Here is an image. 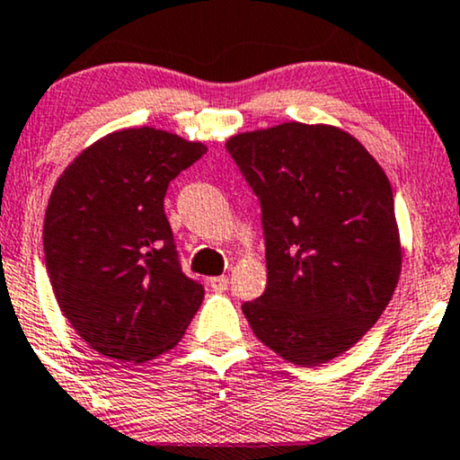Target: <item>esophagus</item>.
<instances>
[{
	"instance_id": "34e87169",
	"label": "esophagus",
	"mask_w": 460,
	"mask_h": 460,
	"mask_svg": "<svg viewBox=\"0 0 460 460\" xmlns=\"http://www.w3.org/2000/svg\"><path fill=\"white\" fill-rule=\"evenodd\" d=\"M208 286L215 289V292H225V289L229 288V277H225V275L212 277V279L208 281Z\"/></svg>"
}]
</instances>
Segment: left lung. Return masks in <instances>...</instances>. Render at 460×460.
I'll use <instances>...</instances> for the list:
<instances>
[{"mask_svg":"<svg viewBox=\"0 0 460 460\" xmlns=\"http://www.w3.org/2000/svg\"><path fill=\"white\" fill-rule=\"evenodd\" d=\"M225 147L262 212L267 289L242 306L252 332L296 365L340 357L398 283L390 181L352 135L325 125L286 122Z\"/></svg>","mask_w":460,"mask_h":460,"instance_id":"8db88e82","label":"left lung"}]
</instances>
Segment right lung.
I'll return each instance as SVG.
<instances>
[{
    "mask_svg": "<svg viewBox=\"0 0 460 460\" xmlns=\"http://www.w3.org/2000/svg\"><path fill=\"white\" fill-rule=\"evenodd\" d=\"M206 146L156 128L95 141L51 191L49 283L75 332L103 357L146 362L181 340L204 286L183 273L164 196Z\"/></svg>",
    "mask_w": 460,
    "mask_h": 460,
    "instance_id": "1",
    "label": "right lung"
}]
</instances>
